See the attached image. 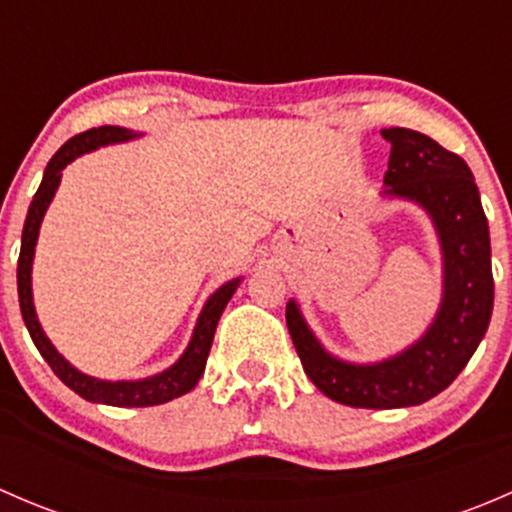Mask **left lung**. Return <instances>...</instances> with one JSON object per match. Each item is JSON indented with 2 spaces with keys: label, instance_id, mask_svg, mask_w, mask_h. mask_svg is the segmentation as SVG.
Masks as SVG:
<instances>
[{
  "label": "left lung",
  "instance_id": "left-lung-1",
  "mask_svg": "<svg viewBox=\"0 0 512 512\" xmlns=\"http://www.w3.org/2000/svg\"><path fill=\"white\" fill-rule=\"evenodd\" d=\"M391 143L386 195L428 210L443 250V302L428 332L379 364H347L322 349L297 304H287V329L312 384L354 409L418 406L453 384L478 349L493 314L490 235L478 185L466 160L411 128H384Z\"/></svg>",
  "mask_w": 512,
  "mask_h": 512
}]
</instances>
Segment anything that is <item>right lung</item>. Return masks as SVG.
I'll use <instances>...</instances> for the list:
<instances>
[{
	"instance_id": "1",
	"label": "right lung",
	"mask_w": 512,
	"mask_h": 512,
	"mask_svg": "<svg viewBox=\"0 0 512 512\" xmlns=\"http://www.w3.org/2000/svg\"><path fill=\"white\" fill-rule=\"evenodd\" d=\"M136 133H131L128 128L118 126H101L91 128V131L79 133V136L69 138L59 151L54 153V158L49 160L44 170V180H41L39 190H36L32 205H29L27 223H24L22 232V250H19V265H17V287H19V307H22L24 324H27L29 334H32V342L39 349V354L44 356L46 364L51 366L56 376L69 386L71 391L81 396L86 401H96V404H108V406H158L165 404L170 399H178V396L188 394L198 379L205 371V361H208L210 347H213L215 327L220 322V314H223L225 304L230 302L232 292H235L240 280L227 282L208 299V304L200 312L198 324H195L193 339H190L185 354L175 361L170 369H165L163 374L151 376V379L143 381H101L94 376H86L81 371H76L69 361L64 359L54 349V344L46 339V334L41 332V324L36 319L34 302H32V260H34V245L36 237H39V225L44 218L46 208H49L51 198H54L56 188H59L61 170L71 163L74 158H79L81 153L94 151L98 146H106V143H121L131 141Z\"/></svg>"
}]
</instances>
